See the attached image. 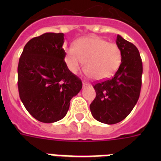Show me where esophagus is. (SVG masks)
I'll return each instance as SVG.
<instances>
[{
    "mask_svg": "<svg viewBox=\"0 0 161 161\" xmlns=\"http://www.w3.org/2000/svg\"><path fill=\"white\" fill-rule=\"evenodd\" d=\"M82 84H83V87L84 88H85V87H86V86H89V83H88V82H86V81H85V80H84V81H83V83H82Z\"/></svg>",
    "mask_w": 161,
    "mask_h": 161,
    "instance_id": "1",
    "label": "esophagus"
}]
</instances>
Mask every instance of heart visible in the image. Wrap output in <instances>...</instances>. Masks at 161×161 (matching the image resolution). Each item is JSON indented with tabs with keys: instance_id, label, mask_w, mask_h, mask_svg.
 <instances>
[{
	"instance_id": "obj_1",
	"label": "heart",
	"mask_w": 161,
	"mask_h": 161,
	"mask_svg": "<svg viewBox=\"0 0 161 161\" xmlns=\"http://www.w3.org/2000/svg\"><path fill=\"white\" fill-rule=\"evenodd\" d=\"M64 61L72 73H77L85 62V71L91 78L104 80L119 69L122 52L117 44L98 37H85L65 50Z\"/></svg>"
}]
</instances>
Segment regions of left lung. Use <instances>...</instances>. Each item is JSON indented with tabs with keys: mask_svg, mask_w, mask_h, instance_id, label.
<instances>
[{
	"mask_svg": "<svg viewBox=\"0 0 161 161\" xmlns=\"http://www.w3.org/2000/svg\"><path fill=\"white\" fill-rule=\"evenodd\" d=\"M122 52L119 69L111 78L93 85L96 97L90 104L93 117L106 124H115L127 117L136 105L142 85L143 64L139 50L118 35Z\"/></svg>",
	"mask_w": 161,
	"mask_h": 161,
	"instance_id": "obj_1",
	"label": "left lung"
}]
</instances>
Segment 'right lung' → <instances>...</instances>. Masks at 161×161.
Here are the masks:
<instances>
[{
  "instance_id": "1",
  "label": "right lung",
  "mask_w": 161,
  "mask_h": 161,
  "mask_svg": "<svg viewBox=\"0 0 161 161\" xmlns=\"http://www.w3.org/2000/svg\"><path fill=\"white\" fill-rule=\"evenodd\" d=\"M63 33H45L25 44L18 67L20 99L39 122L52 123L66 115L72 97L82 88L64 61Z\"/></svg>"
}]
</instances>
